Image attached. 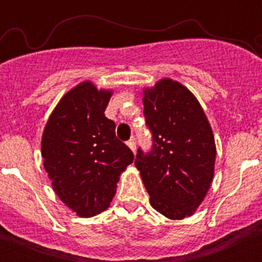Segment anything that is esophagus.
Here are the masks:
<instances>
[{
	"instance_id": "obj_1",
	"label": "esophagus",
	"mask_w": 262,
	"mask_h": 262,
	"mask_svg": "<svg viewBox=\"0 0 262 262\" xmlns=\"http://www.w3.org/2000/svg\"><path fill=\"white\" fill-rule=\"evenodd\" d=\"M126 144H128V147L130 148L133 152H136V148H137L136 147V138H130L128 142H126Z\"/></svg>"
}]
</instances>
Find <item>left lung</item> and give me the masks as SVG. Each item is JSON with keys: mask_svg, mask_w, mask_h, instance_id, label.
Masks as SVG:
<instances>
[{"mask_svg": "<svg viewBox=\"0 0 262 262\" xmlns=\"http://www.w3.org/2000/svg\"><path fill=\"white\" fill-rule=\"evenodd\" d=\"M146 125L152 148L137 150L150 205L170 219L191 215L209 190L215 143L196 97L179 82L165 78L144 90Z\"/></svg>", "mask_w": 262, "mask_h": 262, "instance_id": "8db88e82", "label": "left lung"}]
</instances>
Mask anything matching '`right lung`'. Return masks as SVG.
I'll return each instance as SVG.
<instances>
[{"label":"right lung","instance_id":"add662e5","mask_svg":"<svg viewBox=\"0 0 262 262\" xmlns=\"http://www.w3.org/2000/svg\"><path fill=\"white\" fill-rule=\"evenodd\" d=\"M110 96L82 82L62 97L44 129L41 156L53 190L80 216L109 208L119 176L134 160L104 114Z\"/></svg>","mask_w":262,"mask_h":262}]
</instances>
